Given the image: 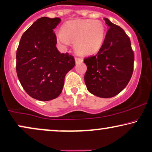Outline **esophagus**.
I'll return each mask as SVG.
<instances>
[{"label": "esophagus", "mask_w": 152, "mask_h": 152, "mask_svg": "<svg viewBox=\"0 0 152 152\" xmlns=\"http://www.w3.org/2000/svg\"><path fill=\"white\" fill-rule=\"evenodd\" d=\"M75 61H76V64H78V63H79V62H82L83 61V58H81V57H76V58H75Z\"/></svg>", "instance_id": "1"}]
</instances>
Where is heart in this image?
I'll list each match as a JSON object with an SVG mask.
<instances>
[{"label":"heart","mask_w":152,"mask_h":152,"mask_svg":"<svg viewBox=\"0 0 152 152\" xmlns=\"http://www.w3.org/2000/svg\"><path fill=\"white\" fill-rule=\"evenodd\" d=\"M105 36V26L99 20H75L65 23L62 31L56 32L59 43L67 45L74 43L76 51L81 55L97 53L102 45Z\"/></svg>","instance_id":"1"}]
</instances>
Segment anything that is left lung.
Returning a JSON list of instances; mask_svg holds the SVG:
<instances>
[{
  "label": "left lung",
  "instance_id": "obj_1",
  "mask_svg": "<svg viewBox=\"0 0 152 152\" xmlns=\"http://www.w3.org/2000/svg\"><path fill=\"white\" fill-rule=\"evenodd\" d=\"M109 26L101 48L84 59V79L90 93L109 98L118 95L129 83L133 72L134 53L130 38L119 26L104 19Z\"/></svg>",
  "mask_w": 152,
  "mask_h": 152
}]
</instances>
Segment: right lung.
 Segmentation results:
<instances>
[{
    "mask_svg": "<svg viewBox=\"0 0 152 152\" xmlns=\"http://www.w3.org/2000/svg\"><path fill=\"white\" fill-rule=\"evenodd\" d=\"M61 20L43 17L21 38L17 50L16 71L21 85L28 95L41 101L55 99L62 93L64 77L73 69L72 55L56 48L53 29Z\"/></svg>",
    "mask_w": 152,
    "mask_h": 152,
    "instance_id": "right-lung-1",
    "label": "right lung"
}]
</instances>
